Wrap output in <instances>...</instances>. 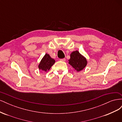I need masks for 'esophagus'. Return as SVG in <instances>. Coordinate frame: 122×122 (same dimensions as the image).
Here are the masks:
<instances>
[{
  "mask_svg": "<svg viewBox=\"0 0 122 122\" xmlns=\"http://www.w3.org/2000/svg\"><path fill=\"white\" fill-rule=\"evenodd\" d=\"M60 61H66L65 58H62V59H60Z\"/></svg>",
  "mask_w": 122,
  "mask_h": 122,
  "instance_id": "34e87169",
  "label": "esophagus"
}]
</instances>
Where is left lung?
Masks as SVG:
<instances>
[{
    "mask_svg": "<svg viewBox=\"0 0 122 122\" xmlns=\"http://www.w3.org/2000/svg\"><path fill=\"white\" fill-rule=\"evenodd\" d=\"M68 61V63L77 72L81 71L87 64L86 58L77 50L73 51L71 53Z\"/></svg>",
    "mask_w": 122,
    "mask_h": 122,
    "instance_id": "8db88e82",
    "label": "left lung"
}]
</instances>
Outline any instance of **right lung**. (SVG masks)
<instances>
[{
    "instance_id": "obj_1",
    "label": "right lung",
    "mask_w": 122,
    "mask_h": 122,
    "mask_svg": "<svg viewBox=\"0 0 122 122\" xmlns=\"http://www.w3.org/2000/svg\"><path fill=\"white\" fill-rule=\"evenodd\" d=\"M55 62L54 59L51 58L48 54L46 53L41 61L38 68L40 70L46 72L49 71Z\"/></svg>"
}]
</instances>
